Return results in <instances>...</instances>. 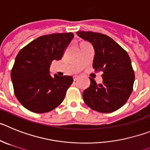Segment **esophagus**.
Listing matches in <instances>:
<instances>
[{"mask_svg": "<svg viewBox=\"0 0 150 150\" xmlns=\"http://www.w3.org/2000/svg\"><path fill=\"white\" fill-rule=\"evenodd\" d=\"M78 76H77V75H75V76H74V77H73L74 81H76L77 79H78Z\"/></svg>", "mask_w": 150, "mask_h": 150, "instance_id": "esophagus-1", "label": "esophagus"}]
</instances>
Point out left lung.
<instances>
[{
	"label": "left lung",
	"mask_w": 150,
	"mask_h": 150,
	"mask_svg": "<svg viewBox=\"0 0 150 150\" xmlns=\"http://www.w3.org/2000/svg\"><path fill=\"white\" fill-rule=\"evenodd\" d=\"M81 38L90 42L95 51L93 67L103 72V81L97 84L90 78V87L83 99L90 108L100 113H111L129 99L134 81V72L129 54L113 39L102 33L78 31Z\"/></svg>",
	"instance_id": "obj_1"
}]
</instances>
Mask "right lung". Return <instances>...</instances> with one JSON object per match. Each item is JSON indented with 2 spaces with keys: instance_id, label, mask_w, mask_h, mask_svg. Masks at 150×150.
<instances>
[{
  "instance_id": "right-lung-1",
  "label": "right lung",
  "mask_w": 150,
  "mask_h": 150,
  "mask_svg": "<svg viewBox=\"0 0 150 150\" xmlns=\"http://www.w3.org/2000/svg\"><path fill=\"white\" fill-rule=\"evenodd\" d=\"M73 37L72 33L42 36L18 52L11 79L15 96L25 108L42 114L62 103L73 78L68 75L52 77L49 69L53 60L62 58Z\"/></svg>"
}]
</instances>
